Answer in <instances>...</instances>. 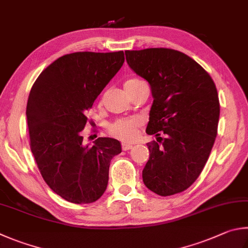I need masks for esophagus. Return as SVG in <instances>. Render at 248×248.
<instances>
[{"label":"esophagus","instance_id":"esophagus-1","mask_svg":"<svg viewBox=\"0 0 248 248\" xmlns=\"http://www.w3.org/2000/svg\"><path fill=\"white\" fill-rule=\"evenodd\" d=\"M132 147H133L132 144H128V143H124L123 144V150L124 151H129V150H131Z\"/></svg>","mask_w":248,"mask_h":248}]
</instances>
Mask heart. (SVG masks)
<instances>
[{"label":"heart","mask_w":248,"mask_h":248,"mask_svg":"<svg viewBox=\"0 0 248 248\" xmlns=\"http://www.w3.org/2000/svg\"><path fill=\"white\" fill-rule=\"evenodd\" d=\"M141 82H143V81L139 79H129L125 81L124 88L132 87V85H136ZM140 125H141V120L137 118V117H132V118H123L115 120L114 123H111L108 125V130L111 136L121 140V141L128 142L136 139Z\"/></svg>","instance_id":"1"}]
</instances>
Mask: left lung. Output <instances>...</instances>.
Wrapping results in <instances>:
<instances>
[{
  "label": "left lung",
  "mask_w": 248,
  "mask_h": 248,
  "mask_svg": "<svg viewBox=\"0 0 248 248\" xmlns=\"http://www.w3.org/2000/svg\"><path fill=\"white\" fill-rule=\"evenodd\" d=\"M124 53L130 68L150 83L154 98L146 133L155 134L157 141L147 143L143 182L160 196L186 191L204 169L217 137L220 104L214 80L175 49Z\"/></svg>",
  "instance_id": "8db88e82"
}]
</instances>
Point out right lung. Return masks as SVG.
<instances>
[{
    "label": "right lung",
    "mask_w": 248,
    "mask_h": 248,
    "mask_svg": "<svg viewBox=\"0 0 248 248\" xmlns=\"http://www.w3.org/2000/svg\"><path fill=\"white\" fill-rule=\"evenodd\" d=\"M123 51L77 52L57 58L35 80L27 103L30 147L44 181L62 199L90 204L104 194L116 139L84 145L81 131L95 98L118 73Z\"/></svg>",
    "instance_id": "1"
}]
</instances>
